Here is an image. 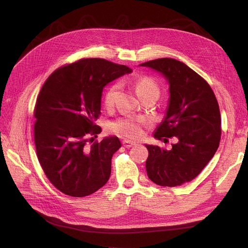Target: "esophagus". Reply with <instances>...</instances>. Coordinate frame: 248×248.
<instances>
[{
  "instance_id": "34e87169",
  "label": "esophagus",
  "mask_w": 248,
  "mask_h": 248,
  "mask_svg": "<svg viewBox=\"0 0 248 248\" xmlns=\"http://www.w3.org/2000/svg\"><path fill=\"white\" fill-rule=\"evenodd\" d=\"M122 145H123L125 148H131V147H133L134 145H136V142L125 140H123V141H122Z\"/></svg>"
}]
</instances>
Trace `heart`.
Returning <instances> with one entry per match:
<instances>
[{
  "instance_id": "1",
  "label": "heart",
  "mask_w": 248,
  "mask_h": 248,
  "mask_svg": "<svg viewBox=\"0 0 248 248\" xmlns=\"http://www.w3.org/2000/svg\"><path fill=\"white\" fill-rule=\"evenodd\" d=\"M134 89L138 96L141 99L142 97H145L148 94L155 93L159 94V87L157 85V82L149 77H140L134 81ZM120 85L114 84L111 85L106 92L104 95V103L108 108H110L115 104L116 99L119 94ZM142 125H144V121L138 118H121L117 120V121L112 122L110 124V130L118 134L120 137L138 140L142 137Z\"/></svg>"
}]
</instances>
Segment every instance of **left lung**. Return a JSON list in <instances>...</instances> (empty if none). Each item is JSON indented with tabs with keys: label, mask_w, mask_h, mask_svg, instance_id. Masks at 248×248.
<instances>
[{
	"label": "left lung",
	"mask_w": 248,
	"mask_h": 248,
	"mask_svg": "<svg viewBox=\"0 0 248 248\" xmlns=\"http://www.w3.org/2000/svg\"><path fill=\"white\" fill-rule=\"evenodd\" d=\"M140 66L160 73L169 84L166 115L153 137L178 139L170 151L145 145L149 151L147 175L160 186L174 187L189 182L218 149L221 134L218 102L208 82L178 60L161 58Z\"/></svg>",
	"instance_id": "8db88e82"
}]
</instances>
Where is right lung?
<instances>
[{
    "label": "right lung",
    "mask_w": 248,
    "mask_h": 248,
    "mask_svg": "<svg viewBox=\"0 0 248 248\" xmlns=\"http://www.w3.org/2000/svg\"><path fill=\"white\" fill-rule=\"evenodd\" d=\"M131 71L103 59H82L51 73L42 86L35 107L36 153L51 184L67 196H90L108 181L121 141L106 137L88 146L87 137L101 132L95 121L103 88Z\"/></svg>",
    "instance_id": "obj_1"
}]
</instances>
